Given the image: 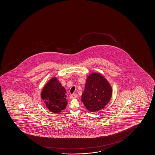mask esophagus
I'll return each instance as SVG.
<instances>
[{"label": "esophagus", "mask_w": 155, "mask_h": 155, "mask_svg": "<svg viewBox=\"0 0 155 155\" xmlns=\"http://www.w3.org/2000/svg\"><path fill=\"white\" fill-rule=\"evenodd\" d=\"M77 96L76 94H71V95H70V98H76L77 97Z\"/></svg>", "instance_id": "1"}]
</instances>
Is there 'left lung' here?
Here are the masks:
<instances>
[{"label": "left lung", "mask_w": 155, "mask_h": 155, "mask_svg": "<svg viewBox=\"0 0 155 155\" xmlns=\"http://www.w3.org/2000/svg\"><path fill=\"white\" fill-rule=\"evenodd\" d=\"M112 89L108 81L102 74L94 72L87 77L81 101L91 112L105 107L110 102Z\"/></svg>", "instance_id": "left-lung-1"}]
</instances>
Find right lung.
<instances>
[{
  "label": "right lung",
  "instance_id": "right-lung-1",
  "mask_svg": "<svg viewBox=\"0 0 155 155\" xmlns=\"http://www.w3.org/2000/svg\"><path fill=\"white\" fill-rule=\"evenodd\" d=\"M66 89L56 77L51 78L43 87L41 98L51 112L59 113L66 108L68 102Z\"/></svg>",
  "mask_w": 155,
  "mask_h": 155
}]
</instances>
